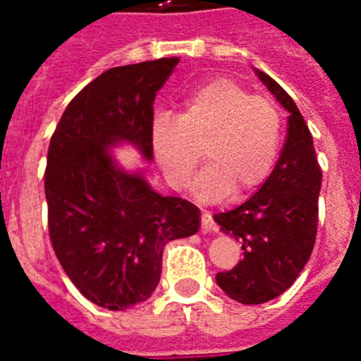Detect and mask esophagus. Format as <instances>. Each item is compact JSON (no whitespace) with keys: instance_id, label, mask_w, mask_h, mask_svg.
Here are the masks:
<instances>
[{"instance_id":"34e87169","label":"esophagus","mask_w":361,"mask_h":361,"mask_svg":"<svg viewBox=\"0 0 361 361\" xmlns=\"http://www.w3.org/2000/svg\"><path fill=\"white\" fill-rule=\"evenodd\" d=\"M200 228H202L204 233L219 231V226L215 224V220H213L212 213H208V212H202V215H200Z\"/></svg>"}]
</instances>
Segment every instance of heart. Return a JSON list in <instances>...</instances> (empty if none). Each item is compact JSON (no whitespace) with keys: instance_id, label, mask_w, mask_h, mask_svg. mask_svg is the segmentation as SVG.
Masks as SVG:
<instances>
[{"instance_id":"obj_1","label":"heart","mask_w":361,"mask_h":361,"mask_svg":"<svg viewBox=\"0 0 361 361\" xmlns=\"http://www.w3.org/2000/svg\"><path fill=\"white\" fill-rule=\"evenodd\" d=\"M280 114L275 103L251 95L240 82L216 78L183 101L177 119L159 117L152 124V146L166 180L184 190L202 159L209 164L195 180L200 200L215 202L262 186L276 161ZM203 152H200V148Z\"/></svg>"}]
</instances>
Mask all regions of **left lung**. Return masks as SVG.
Returning <instances> with one entry per match:
<instances>
[{
  "mask_svg": "<svg viewBox=\"0 0 361 361\" xmlns=\"http://www.w3.org/2000/svg\"><path fill=\"white\" fill-rule=\"evenodd\" d=\"M258 79L289 111L288 135L275 170L250 199L216 213L220 231L237 238L244 258L216 273L219 288L245 305L269 302L293 286L314 247L322 170L312 137L295 101L262 70Z\"/></svg>",
  "mask_w": 361,
  "mask_h": 361,
  "instance_id": "left-lung-1",
  "label": "left lung"
}]
</instances>
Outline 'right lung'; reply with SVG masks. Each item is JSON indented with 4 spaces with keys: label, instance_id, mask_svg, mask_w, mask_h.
I'll return each instance as SVG.
<instances>
[{
    "label": "right lung",
    "instance_id": "right-lung-1",
    "mask_svg": "<svg viewBox=\"0 0 361 361\" xmlns=\"http://www.w3.org/2000/svg\"><path fill=\"white\" fill-rule=\"evenodd\" d=\"M177 63L106 70L70 101L50 139L44 195L54 251L81 295L110 311L148 300L164 245L199 231L195 204L159 195L110 153L128 142L152 161L153 101Z\"/></svg>",
    "mask_w": 361,
    "mask_h": 361
}]
</instances>
